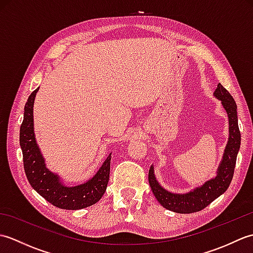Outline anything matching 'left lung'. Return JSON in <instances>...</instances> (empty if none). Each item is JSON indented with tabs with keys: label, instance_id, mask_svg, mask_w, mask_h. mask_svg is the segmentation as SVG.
Listing matches in <instances>:
<instances>
[{
	"label": "left lung",
	"instance_id": "1",
	"mask_svg": "<svg viewBox=\"0 0 253 253\" xmlns=\"http://www.w3.org/2000/svg\"><path fill=\"white\" fill-rule=\"evenodd\" d=\"M213 95L221 101L224 110L226 111L229 125L228 141L225 147L221 163L217 168L216 175L204 182L203 185L193 188L189 192L175 193L166 190L160 185L154 174V166H150L149 184L151 190L161 206L169 211L181 214L201 211L216 198L223 195L227 190L230 181L233 179L241 139L238 127L237 105H236L233 96L221 84H217V88L214 91Z\"/></svg>",
	"mask_w": 253,
	"mask_h": 253
}]
</instances>
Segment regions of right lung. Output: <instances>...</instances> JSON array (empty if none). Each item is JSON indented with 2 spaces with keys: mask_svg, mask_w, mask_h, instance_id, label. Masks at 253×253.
<instances>
[{
  "mask_svg": "<svg viewBox=\"0 0 253 253\" xmlns=\"http://www.w3.org/2000/svg\"><path fill=\"white\" fill-rule=\"evenodd\" d=\"M39 88L26 102L24 121L20 126L19 143L24 158V169L31 187L56 208L80 210L93 206L106 190L110 178L112 152L92 178L77 186H66L61 176L46 168L45 160L38 146L34 127V103Z\"/></svg>",
  "mask_w": 253,
  "mask_h": 253,
  "instance_id": "add662e5",
  "label": "right lung"
}]
</instances>
